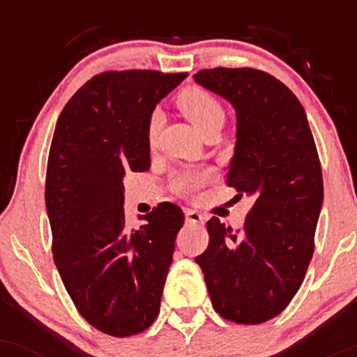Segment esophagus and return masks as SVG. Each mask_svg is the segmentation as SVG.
I'll list each match as a JSON object with an SVG mask.
<instances>
[{"mask_svg":"<svg viewBox=\"0 0 357 357\" xmlns=\"http://www.w3.org/2000/svg\"><path fill=\"white\" fill-rule=\"evenodd\" d=\"M185 218L186 222H190V225H204V215H202L200 212L192 211V208H186Z\"/></svg>","mask_w":357,"mask_h":357,"instance_id":"34e87169","label":"esophagus"}]
</instances>
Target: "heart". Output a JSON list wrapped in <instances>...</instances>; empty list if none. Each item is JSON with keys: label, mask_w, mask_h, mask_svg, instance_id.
<instances>
[{"label": "heart", "mask_w": 357, "mask_h": 357, "mask_svg": "<svg viewBox=\"0 0 357 357\" xmlns=\"http://www.w3.org/2000/svg\"><path fill=\"white\" fill-rule=\"evenodd\" d=\"M178 107L199 131H204L207 126L214 124V122L225 121V110H222L221 103L205 89L186 88L178 96ZM158 126H160V117H158V114H153V117L149 122V132H146L150 145L157 142ZM207 179L208 174H205V172H186L176 179V186H178L179 192L193 195L207 183Z\"/></svg>", "instance_id": "obj_1"}]
</instances>
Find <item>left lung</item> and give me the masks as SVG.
<instances>
[{
  "label": "left lung",
  "mask_w": 357,
  "mask_h": 357,
  "mask_svg": "<svg viewBox=\"0 0 357 357\" xmlns=\"http://www.w3.org/2000/svg\"><path fill=\"white\" fill-rule=\"evenodd\" d=\"M193 81L235 109L226 183L254 200L242 231L218 218L207 222L208 247L195 261L215 311L259 325L289 305L311 262L323 207L318 152L304 107L273 75L219 67L200 70Z\"/></svg>",
  "instance_id": "1"
}]
</instances>
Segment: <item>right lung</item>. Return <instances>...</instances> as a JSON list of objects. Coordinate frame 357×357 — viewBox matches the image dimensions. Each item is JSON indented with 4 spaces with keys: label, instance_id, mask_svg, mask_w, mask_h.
<instances>
[{
    "label": "right lung",
    "instance_id": "1",
    "mask_svg": "<svg viewBox=\"0 0 357 357\" xmlns=\"http://www.w3.org/2000/svg\"><path fill=\"white\" fill-rule=\"evenodd\" d=\"M188 74L103 72L77 89L56 121L46 171L53 257L82 318L128 337L149 328L160 309L176 235L174 204L126 228L124 174L150 167L149 122L157 103Z\"/></svg>",
    "mask_w": 357,
    "mask_h": 357
}]
</instances>
